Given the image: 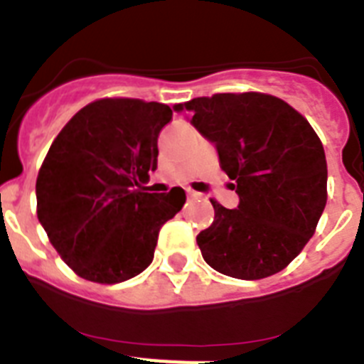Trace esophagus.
<instances>
[{
    "label": "esophagus",
    "mask_w": 364,
    "mask_h": 364,
    "mask_svg": "<svg viewBox=\"0 0 364 364\" xmlns=\"http://www.w3.org/2000/svg\"><path fill=\"white\" fill-rule=\"evenodd\" d=\"M188 197L189 198H202V195L197 191H193V189H188Z\"/></svg>",
    "instance_id": "1"
}]
</instances>
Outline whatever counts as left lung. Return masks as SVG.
Listing matches in <instances>:
<instances>
[{
  "mask_svg": "<svg viewBox=\"0 0 364 364\" xmlns=\"http://www.w3.org/2000/svg\"><path fill=\"white\" fill-rule=\"evenodd\" d=\"M215 144L220 167L235 180L239 205L211 200L215 218L197 235L217 272L244 281L281 272L306 246L326 205V156L304 117L260 92L215 95L175 105Z\"/></svg>",
  "mask_w": 364,
  "mask_h": 364,
  "instance_id": "8db88e82",
  "label": "left lung"
}]
</instances>
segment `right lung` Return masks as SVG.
Returning <instances> with one entry per match:
<instances>
[{"label":"right lung","mask_w":364,"mask_h":364,"mask_svg":"<svg viewBox=\"0 0 364 364\" xmlns=\"http://www.w3.org/2000/svg\"><path fill=\"white\" fill-rule=\"evenodd\" d=\"M169 105L105 98L80 109L38 173V220L65 264L87 281L114 284L151 264L160 228L186 202L184 189L147 193Z\"/></svg>","instance_id":"right-lung-1"}]
</instances>
